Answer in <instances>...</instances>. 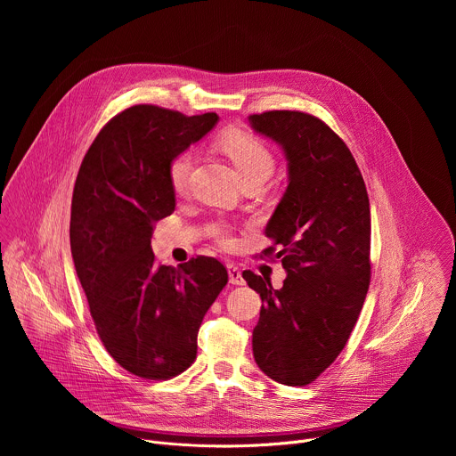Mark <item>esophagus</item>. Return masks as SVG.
<instances>
[{
	"mask_svg": "<svg viewBox=\"0 0 456 456\" xmlns=\"http://www.w3.org/2000/svg\"><path fill=\"white\" fill-rule=\"evenodd\" d=\"M227 273H229V281L232 285H243L245 280L241 276V271L236 265H227Z\"/></svg>",
	"mask_w": 456,
	"mask_h": 456,
	"instance_id": "esophagus-1",
	"label": "esophagus"
}]
</instances>
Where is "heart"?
Masks as SVG:
<instances>
[{
  "label": "heart",
  "instance_id": "1",
  "mask_svg": "<svg viewBox=\"0 0 456 456\" xmlns=\"http://www.w3.org/2000/svg\"><path fill=\"white\" fill-rule=\"evenodd\" d=\"M220 146L224 153L232 160L241 178L250 175H259V173L271 175L274 169V159H273V153L267 150V146L254 135L243 132V129H229V132L222 135ZM191 167H192V151L185 150L173 155L167 166V175L175 191L185 189L189 182ZM215 236L224 245L231 243V236L225 231V227H216Z\"/></svg>",
  "mask_w": 456,
  "mask_h": 456
}]
</instances>
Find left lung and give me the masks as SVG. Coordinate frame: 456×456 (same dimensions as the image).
Here are the masks:
<instances>
[{
  "mask_svg": "<svg viewBox=\"0 0 456 456\" xmlns=\"http://www.w3.org/2000/svg\"><path fill=\"white\" fill-rule=\"evenodd\" d=\"M256 134L281 146L289 185L265 234L281 250L280 290L250 271L262 297L254 361L287 386H305L345 348L370 285V200L346 144L321 118L289 110L250 115Z\"/></svg>",
  "mask_w": 456,
  "mask_h": 456,
  "instance_id": "8db88e82",
  "label": "left lung"
}]
</instances>
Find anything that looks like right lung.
<instances>
[{
    "label": "right lung",
    "mask_w": 456,
    "mask_h": 456,
    "mask_svg": "<svg viewBox=\"0 0 456 456\" xmlns=\"http://www.w3.org/2000/svg\"><path fill=\"white\" fill-rule=\"evenodd\" d=\"M218 122L137 104L95 137L77 173L70 247L97 334L129 373L164 380L197 359L202 319L227 285L215 257L159 265L153 227L175 211L167 166Z\"/></svg>",
    "instance_id": "obj_1"
}]
</instances>
